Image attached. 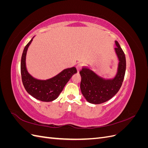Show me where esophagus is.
Segmentation results:
<instances>
[{
    "mask_svg": "<svg viewBox=\"0 0 148 148\" xmlns=\"http://www.w3.org/2000/svg\"><path fill=\"white\" fill-rule=\"evenodd\" d=\"M76 68H77V71H78V73L79 72V70H81V68H82V65L80 64H78L77 65V66H76Z\"/></svg>",
    "mask_w": 148,
    "mask_h": 148,
    "instance_id": "esophagus-1",
    "label": "esophagus"
}]
</instances>
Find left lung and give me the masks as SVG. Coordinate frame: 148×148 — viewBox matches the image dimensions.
I'll use <instances>...</instances> for the list:
<instances>
[{
  "instance_id": "left-lung-1",
  "label": "left lung",
  "mask_w": 148,
  "mask_h": 148,
  "mask_svg": "<svg viewBox=\"0 0 148 148\" xmlns=\"http://www.w3.org/2000/svg\"><path fill=\"white\" fill-rule=\"evenodd\" d=\"M115 44L117 47L115 50L119 64L117 73L114 79H103L87 67H83L79 71L82 77L80 83L82 93L86 101L91 104H99L109 101L122 86L126 70V59L124 52L117 41Z\"/></svg>"
}]
</instances>
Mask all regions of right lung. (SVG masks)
I'll return each instance as SVG.
<instances>
[{
    "label": "right lung",
    "instance_id": "obj_1",
    "mask_svg": "<svg viewBox=\"0 0 148 148\" xmlns=\"http://www.w3.org/2000/svg\"><path fill=\"white\" fill-rule=\"evenodd\" d=\"M33 38L25 47L21 60V79L26 91L36 99L51 102L58 97L66 83L72 76L77 73L75 67L64 70L59 74L46 80H39L29 75L26 68V56L28 48Z\"/></svg>",
    "mask_w": 148,
    "mask_h": 148
}]
</instances>
